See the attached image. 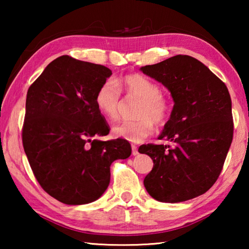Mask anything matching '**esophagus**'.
<instances>
[{
  "label": "esophagus",
  "mask_w": 249,
  "mask_h": 249,
  "mask_svg": "<svg viewBox=\"0 0 249 249\" xmlns=\"http://www.w3.org/2000/svg\"><path fill=\"white\" fill-rule=\"evenodd\" d=\"M132 155L133 156H137L138 155V149H137V147L135 146V145H132Z\"/></svg>",
  "instance_id": "1"
}]
</instances>
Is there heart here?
I'll return each instance as SVG.
<instances>
[{
  "mask_svg": "<svg viewBox=\"0 0 249 249\" xmlns=\"http://www.w3.org/2000/svg\"><path fill=\"white\" fill-rule=\"evenodd\" d=\"M121 92L127 98L141 100L138 104L137 121L122 122L113 126L115 137L132 142H140L150 136L155 130V123L163 125L169 119L170 104L161 94L157 83L142 74H127L117 81L107 80L96 91L95 105L100 113L109 121L119 119L122 105Z\"/></svg>",
  "mask_w": 249,
  "mask_h": 249,
  "instance_id": "heart-1",
  "label": "heart"
}]
</instances>
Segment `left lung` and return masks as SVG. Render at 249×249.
<instances>
[{
    "label": "left lung",
    "mask_w": 249,
    "mask_h": 249,
    "mask_svg": "<svg viewBox=\"0 0 249 249\" xmlns=\"http://www.w3.org/2000/svg\"><path fill=\"white\" fill-rule=\"evenodd\" d=\"M141 70L162 83L175 102L158 137L172 146L147 144L138 149L154 161L144 179L147 192L166 203L203 195L220 176L233 141L227 87L208 67L187 54H177Z\"/></svg>",
    "instance_id": "8db88e82"
}]
</instances>
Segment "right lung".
<instances>
[{
    "instance_id": "add662e5",
    "label": "right lung",
    "mask_w": 249,
    "mask_h": 249,
    "mask_svg": "<svg viewBox=\"0 0 249 249\" xmlns=\"http://www.w3.org/2000/svg\"><path fill=\"white\" fill-rule=\"evenodd\" d=\"M111 74L105 66L61 56L27 91L25 154L40 187L65 204L98 200L108 187L112 162L132 154L127 141L95 138L109 132L95 93Z\"/></svg>"
}]
</instances>
